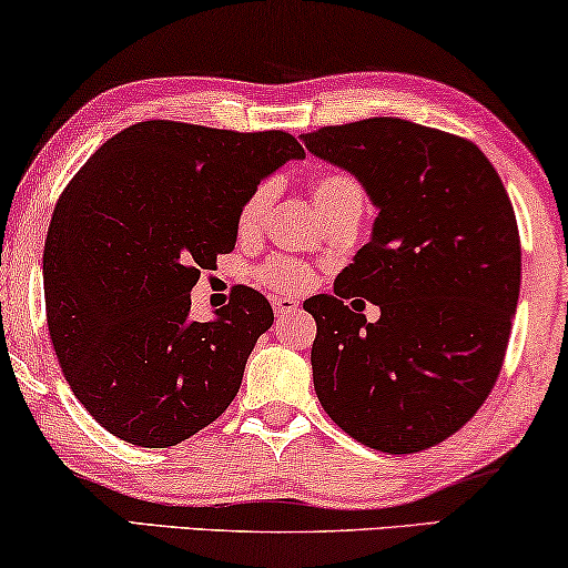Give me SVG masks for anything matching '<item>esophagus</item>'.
<instances>
[{"instance_id":"esophagus-1","label":"esophagus","mask_w":568,"mask_h":568,"mask_svg":"<svg viewBox=\"0 0 568 568\" xmlns=\"http://www.w3.org/2000/svg\"><path fill=\"white\" fill-rule=\"evenodd\" d=\"M273 311L277 318L293 316L295 311H298V301L291 298V295H277V298H273Z\"/></svg>"}]
</instances>
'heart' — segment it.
<instances>
[{
    "label": "heart",
    "instance_id": "obj_1",
    "mask_svg": "<svg viewBox=\"0 0 568 568\" xmlns=\"http://www.w3.org/2000/svg\"><path fill=\"white\" fill-rule=\"evenodd\" d=\"M277 185L273 180H262L250 190L242 207L236 213L239 234H254L265 221L270 205L275 201ZM311 197L326 223L342 219V215H361L365 207V190L349 172H318L311 180ZM257 277L273 291H301L314 281L308 265L291 257H273L257 267Z\"/></svg>",
    "mask_w": 568,
    "mask_h": 568
}]
</instances>
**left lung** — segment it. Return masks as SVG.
Listing matches in <instances>:
<instances>
[{"instance_id": "8db88e82", "label": "left lung", "mask_w": 568, "mask_h": 568, "mask_svg": "<svg viewBox=\"0 0 568 568\" xmlns=\"http://www.w3.org/2000/svg\"><path fill=\"white\" fill-rule=\"evenodd\" d=\"M301 141L378 207L339 291L303 303L318 402L357 443L427 450L474 417L505 363L523 270L513 203L484 151L437 128L367 118ZM349 294L375 302L379 322L349 312Z\"/></svg>"}]
</instances>
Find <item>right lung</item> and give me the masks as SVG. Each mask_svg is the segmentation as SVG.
<instances>
[{
    "label": "right lung",
    "instance_id": "right-lung-1",
    "mask_svg": "<svg viewBox=\"0 0 568 568\" xmlns=\"http://www.w3.org/2000/svg\"><path fill=\"white\" fill-rule=\"evenodd\" d=\"M301 143L146 121L94 151L55 203L43 252L45 318L74 396L110 435L178 445L229 409L273 308L239 285L213 322L190 291L234 250L236 213Z\"/></svg>",
    "mask_w": 568,
    "mask_h": 568
}]
</instances>
